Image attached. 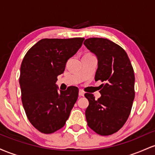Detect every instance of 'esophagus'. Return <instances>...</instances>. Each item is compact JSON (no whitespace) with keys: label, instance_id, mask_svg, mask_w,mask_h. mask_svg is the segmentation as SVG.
<instances>
[{"label":"esophagus","instance_id":"34e87169","mask_svg":"<svg viewBox=\"0 0 155 155\" xmlns=\"http://www.w3.org/2000/svg\"><path fill=\"white\" fill-rule=\"evenodd\" d=\"M79 96H84V92L83 90H80L79 92Z\"/></svg>","mask_w":155,"mask_h":155}]
</instances>
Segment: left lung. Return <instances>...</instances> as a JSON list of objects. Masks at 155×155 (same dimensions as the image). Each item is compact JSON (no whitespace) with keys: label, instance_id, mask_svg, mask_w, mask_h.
Returning <instances> with one entry per match:
<instances>
[{"label":"left lung","instance_id":"1","mask_svg":"<svg viewBox=\"0 0 155 155\" xmlns=\"http://www.w3.org/2000/svg\"><path fill=\"white\" fill-rule=\"evenodd\" d=\"M84 44L97 57L95 80L105 82L98 100L92 94L84 95L89 101L86 120L95 133L108 136L117 132L130 114L135 97L134 71L125 51L111 41L90 38Z\"/></svg>","mask_w":155,"mask_h":155}]
</instances>
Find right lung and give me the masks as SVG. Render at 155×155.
Segmentation results:
<instances>
[{
	"label": "right lung",
	"mask_w": 155,
	"mask_h": 155,
	"mask_svg": "<svg viewBox=\"0 0 155 155\" xmlns=\"http://www.w3.org/2000/svg\"><path fill=\"white\" fill-rule=\"evenodd\" d=\"M84 40L44 38L24 57L19 77L22 102L28 120L40 132L49 134L62 128L77 101L76 87L59 91L56 82Z\"/></svg>",
	"instance_id": "1"
}]
</instances>
